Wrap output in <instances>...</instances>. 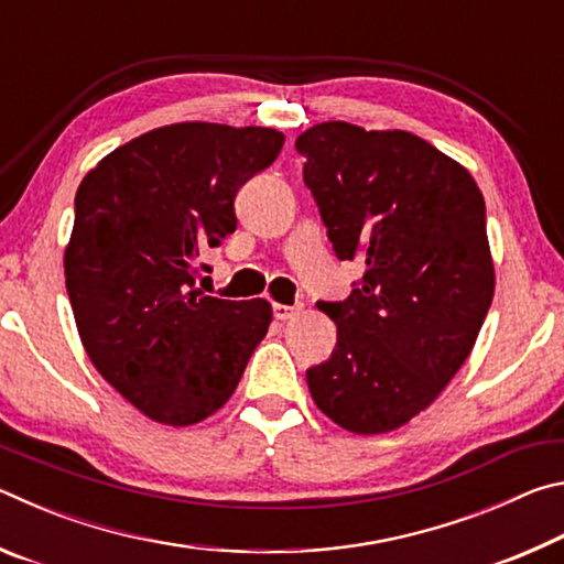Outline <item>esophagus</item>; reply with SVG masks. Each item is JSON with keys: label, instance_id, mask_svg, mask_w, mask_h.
<instances>
[{"label": "esophagus", "instance_id": "obj_1", "mask_svg": "<svg viewBox=\"0 0 564 564\" xmlns=\"http://www.w3.org/2000/svg\"><path fill=\"white\" fill-rule=\"evenodd\" d=\"M299 311H301V305H283V303L273 305V316L279 321H289L293 316H299Z\"/></svg>", "mask_w": 564, "mask_h": 564}]
</instances>
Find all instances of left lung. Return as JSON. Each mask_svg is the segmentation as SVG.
I'll return each instance as SVG.
<instances>
[{"label": "left lung", "instance_id": "1", "mask_svg": "<svg viewBox=\"0 0 564 564\" xmlns=\"http://www.w3.org/2000/svg\"><path fill=\"white\" fill-rule=\"evenodd\" d=\"M333 251L366 265L330 358L305 370L316 405L358 435L390 433L443 393L495 293L485 202L470 171L410 131L323 121L295 139Z\"/></svg>", "mask_w": 564, "mask_h": 564}]
</instances>
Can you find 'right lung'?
Listing matches in <instances>:
<instances>
[{"mask_svg": "<svg viewBox=\"0 0 564 564\" xmlns=\"http://www.w3.org/2000/svg\"><path fill=\"white\" fill-rule=\"evenodd\" d=\"M283 141L265 127L171 123L113 149L76 191L64 251L76 330L101 378L156 423L216 413L269 333V301L204 295L196 275L236 231L238 188Z\"/></svg>", "mask_w": 564, "mask_h": 564, "instance_id": "add662e5", "label": "right lung"}]
</instances>
